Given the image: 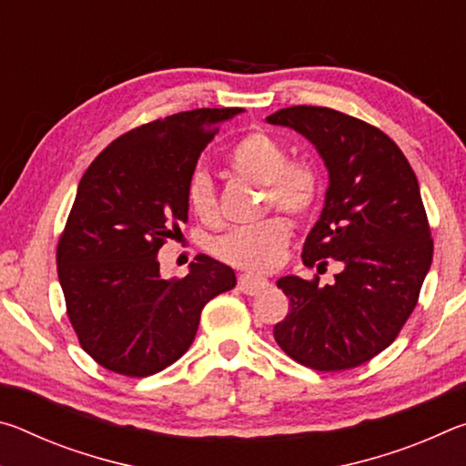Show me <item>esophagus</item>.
<instances>
[{
	"label": "esophagus",
	"mask_w": 466,
	"mask_h": 466,
	"mask_svg": "<svg viewBox=\"0 0 466 466\" xmlns=\"http://www.w3.org/2000/svg\"><path fill=\"white\" fill-rule=\"evenodd\" d=\"M269 286V279L263 278V275H255V273H242L238 278V289L242 294L248 296H257Z\"/></svg>",
	"instance_id": "1"
}]
</instances>
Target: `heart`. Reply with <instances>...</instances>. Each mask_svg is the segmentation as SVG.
<instances>
[{"label": "heart", "mask_w": 466, "mask_h": 466, "mask_svg": "<svg viewBox=\"0 0 466 466\" xmlns=\"http://www.w3.org/2000/svg\"><path fill=\"white\" fill-rule=\"evenodd\" d=\"M234 175L255 185H263L267 203L289 216H302L319 197V175L310 164L289 162L288 149L267 133H250L230 152ZM187 201L193 214L205 224L216 222L218 201L211 177L195 170L187 185ZM289 238V226L283 218L234 228L214 242V252L226 263L242 269L267 271L279 263Z\"/></svg>", "instance_id": "b5f03b06"}]
</instances>
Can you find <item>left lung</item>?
I'll use <instances>...</instances> for the list:
<instances>
[{
    "mask_svg": "<svg viewBox=\"0 0 466 466\" xmlns=\"http://www.w3.org/2000/svg\"><path fill=\"white\" fill-rule=\"evenodd\" d=\"M317 147L329 172L319 222L302 261L319 271L341 263L319 286L286 275L288 317L273 327L289 358L320 372L356 368L389 347L420 298L433 257L420 183L407 157L380 129L325 106H289L267 116Z\"/></svg>",
    "mask_w": 466,
    "mask_h": 466,
    "instance_id": "obj_1",
    "label": "left lung"
}]
</instances>
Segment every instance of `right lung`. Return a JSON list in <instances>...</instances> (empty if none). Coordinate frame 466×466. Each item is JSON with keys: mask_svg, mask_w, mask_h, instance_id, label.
Listing matches in <instances>:
<instances>
[{"mask_svg": "<svg viewBox=\"0 0 466 466\" xmlns=\"http://www.w3.org/2000/svg\"><path fill=\"white\" fill-rule=\"evenodd\" d=\"M240 113L197 108L141 125L84 172L57 273L80 345L110 372L141 378L175 364L203 306L236 286L232 267L208 255L183 279H164L157 250L187 224V185L205 146Z\"/></svg>", "mask_w": 466, "mask_h": 466, "instance_id": "right-lung-1", "label": "right lung"}]
</instances>
